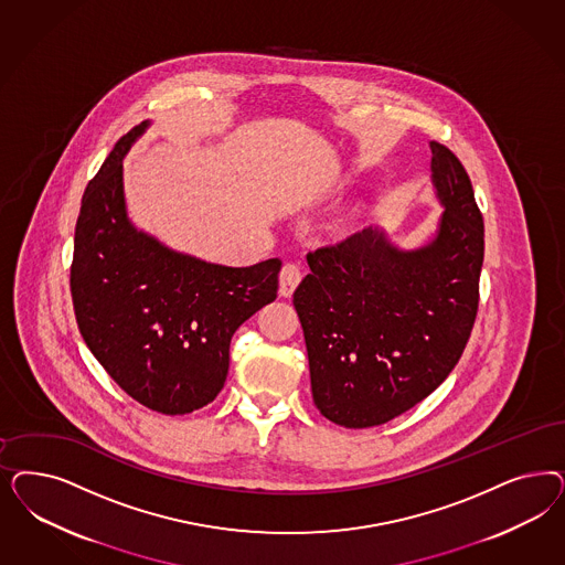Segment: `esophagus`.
I'll return each mask as SVG.
<instances>
[{"label": "esophagus", "mask_w": 565, "mask_h": 565, "mask_svg": "<svg viewBox=\"0 0 565 565\" xmlns=\"http://www.w3.org/2000/svg\"><path fill=\"white\" fill-rule=\"evenodd\" d=\"M299 282H301V268H299V264H292V262L285 264L282 270H280V295L282 297H291Z\"/></svg>", "instance_id": "esophagus-1"}]
</instances>
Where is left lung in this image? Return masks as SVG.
<instances>
[{"label":"left lung","instance_id":"obj_1","mask_svg":"<svg viewBox=\"0 0 565 565\" xmlns=\"http://www.w3.org/2000/svg\"><path fill=\"white\" fill-rule=\"evenodd\" d=\"M433 184L445 207L418 249L364 228L308 254L292 292L324 418L370 428L426 399L456 367L478 311L484 222L456 153L437 141Z\"/></svg>","mask_w":565,"mask_h":565}]
</instances>
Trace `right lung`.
<instances>
[{
  "label": "right lung",
  "mask_w": 565,
  "mask_h": 565,
  "mask_svg": "<svg viewBox=\"0 0 565 565\" xmlns=\"http://www.w3.org/2000/svg\"><path fill=\"white\" fill-rule=\"evenodd\" d=\"M130 128L85 189L71 266L76 324L116 384L153 412L182 416L216 399L231 339L276 299L278 257L231 268L168 249L127 216Z\"/></svg>",
  "instance_id": "add662e5"
}]
</instances>
